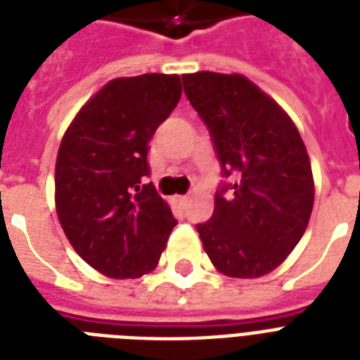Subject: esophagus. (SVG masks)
Listing matches in <instances>:
<instances>
[{
    "label": "esophagus",
    "instance_id": "1",
    "mask_svg": "<svg viewBox=\"0 0 360 360\" xmlns=\"http://www.w3.org/2000/svg\"><path fill=\"white\" fill-rule=\"evenodd\" d=\"M177 203H179L181 207H185L186 203H188V196H177Z\"/></svg>",
    "mask_w": 360,
    "mask_h": 360
}]
</instances>
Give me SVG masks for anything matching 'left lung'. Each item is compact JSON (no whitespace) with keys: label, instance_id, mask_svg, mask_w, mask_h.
I'll use <instances>...</instances> for the list:
<instances>
[{"label":"left lung","instance_id":"1","mask_svg":"<svg viewBox=\"0 0 360 360\" xmlns=\"http://www.w3.org/2000/svg\"><path fill=\"white\" fill-rule=\"evenodd\" d=\"M192 108L209 129L222 175L211 220L198 224L220 273L257 278L301 240L314 205L307 147L290 115L240 75H183Z\"/></svg>","mask_w":360,"mask_h":360}]
</instances>
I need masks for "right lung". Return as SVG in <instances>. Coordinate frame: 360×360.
Segmentation results:
<instances>
[{"label": "right lung", "instance_id": "right-lung-1", "mask_svg": "<svg viewBox=\"0 0 360 360\" xmlns=\"http://www.w3.org/2000/svg\"><path fill=\"white\" fill-rule=\"evenodd\" d=\"M181 98L177 75L115 78L84 104L56 162V209L80 257L110 278L157 267L177 224L149 177L147 151Z\"/></svg>", "mask_w": 360, "mask_h": 360}]
</instances>
